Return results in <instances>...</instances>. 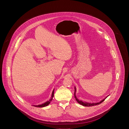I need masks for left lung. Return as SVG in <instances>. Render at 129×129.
I'll use <instances>...</instances> for the list:
<instances>
[{"instance_id":"8db88e82","label":"left lung","mask_w":129,"mask_h":129,"mask_svg":"<svg viewBox=\"0 0 129 129\" xmlns=\"http://www.w3.org/2000/svg\"><path fill=\"white\" fill-rule=\"evenodd\" d=\"M76 88L75 87V92H74V96H75V99H76V101H77L78 102V103H79V104H80V105H83V106H86V107H91V106H96V105H99V104H100L101 103H102L103 101L105 100V99H103V100H101L100 102H99V103H92V104H91V103H86V102H85V103H84V102H83V101H82V100H79L77 98V97H76V96H75V92H76ZM107 98V97H106Z\"/></svg>"}]
</instances>
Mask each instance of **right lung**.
Returning <instances> with one entry per match:
<instances>
[{
	"label": "right lung",
	"instance_id": "1",
	"mask_svg": "<svg viewBox=\"0 0 129 129\" xmlns=\"http://www.w3.org/2000/svg\"><path fill=\"white\" fill-rule=\"evenodd\" d=\"M54 97V90L52 92V97H51V98L50 99V100L49 101H47V102L45 103L44 104H42V105H38V106H35V107H45V106H47V105H49L51 102V101H52V99H53V97Z\"/></svg>",
	"mask_w": 129,
	"mask_h": 129
}]
</instances>
